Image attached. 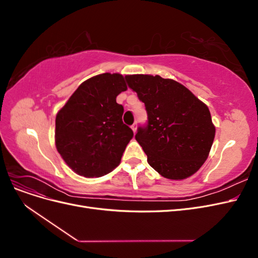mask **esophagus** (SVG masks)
Masks as SVG:
<instances>
[{
    "label": "esophagus",
    "instance_id": "esophagus-1",
    "mask_svg": "<svg viewBox=\"0 0 258 258\" xmlns=\"http://www.w3.org/2000/svg\"><path fill=\"white\" fill-rule=\"evenodd\" d=\"M137 128H138V126H137V123H134L131 126V129H132V131H134V134H136L137 132Z\"/></svg>",
    "mask_w": 258,
    "mask_h": 258
}]
</instances>
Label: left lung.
<instances>
[{"label":"left lung","instance_id":"1","mask_svg":"<svg viewBox=\"0 0 258 258\" xmlns=\"http://www.w3.org/2000/svg\"><path fill=\"white\" fill-rule=\"evenodd\" d=\"M124 77L147 111V127L138 129L136 140L150 166L169 179L196 173L215 137L209 107L174 80L148 74Z\"/></svg>","mask_w":258,"mask_h":258}]
</instances>
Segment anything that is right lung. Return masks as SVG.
<instances>
[{
	"instance_id": "obj_1",
	"label": "right lung",
	"mask_w": 258,
	"mask_h": 258,
	"mask_svg": "<svg viewBox=\"0 0 258 258\" xmlns=\"http://www.w3.org/2000/svg\"><path fill=\"white\" fill-rule=\"evenodd\" d=\"M127 90L119 73H103L83 82L56 116L54 143L75 173L99 177L120 163L134 132L122 122L116 97Z\"/></svg>"
}]
</instances>
